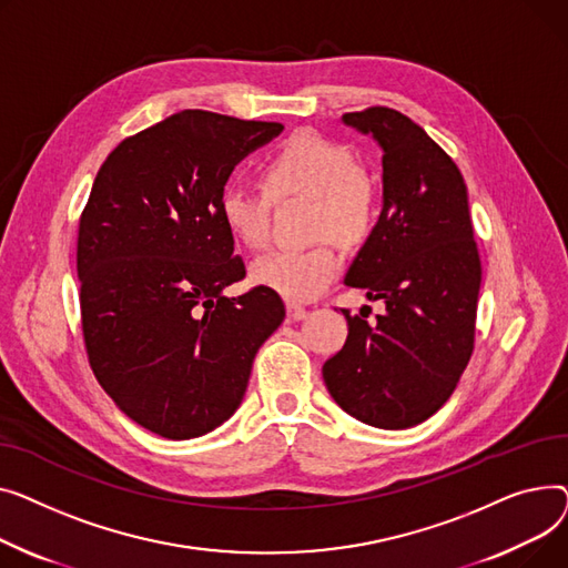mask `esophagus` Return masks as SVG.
<instances>
[{
  "label": "esophagus",
  "mask_w": 568,
  "mask_h": 568,
  "mask_svg": "<svg viewBox=\"0 0 568 568\" xmlns=\"http://www.w3.org/2000/svg\"><path fill=\"white\" fill-rule=\"evenodd\" d=\"M286 314H288V321H305L307 318V310L300 305H286Z\"/></svg>",
  "instance_id": "1"
}]
</instances>
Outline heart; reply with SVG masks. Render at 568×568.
I'll list each match as a JSON object with an SVG mask.
<instances>
[{"label":"heart","mask_w":568,"mask_h":568,"mask_svg":"<svg viewBox=\"0 0 568 568\" xmlns=\"http://www.w3.org/2000/svg\"><path fill=\"white\" fill-rule=\"evenodd\" d=\"M268 192L303 196L314 202L312 231L316 239L359 245L376 222V190L359 172L357 158L342 144L312 132L293 138L263 170ZM220 217L229 233L245 247L268 243V202L245 187H226L220 196ZM339 256L329 243L312 250H273L252 263L256 286L280 293L291 303H307L323 293L339 273Z\"/></svg>","instance_id":"heart-1"}]
</instances>
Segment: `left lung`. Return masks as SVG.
<instances>
[{
    "label": "left lung",
    "mask_w": 568,
    "mask_h": 568,
    "mask_svg": "<svg viewBox=\"0 0 568 568\" xmlns=\"http://www.w3.org/2000/svg\"><path fill=\"white\" fill-rule=\"evenodd\" d=\"M342 123L383 151V211L344 284L381 300L385 314L369 325L344 312L348 339L323 364V381L351 417L410 428L447 404L475 346L481 261L468 187L402 112L369 108Z\"/></svg>",
    "instance_id": "left-lung-1"
}]
</instances>
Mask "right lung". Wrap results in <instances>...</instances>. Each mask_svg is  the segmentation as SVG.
Wrapping results in <instances>:
<instances>
[{"mask_svg":"<svg viewBox=\"0 0 568 568\" xmlns=\"http://www.w3.org/2000/svg\"><path fill=\"white\" fill-rule=\"evenodd\" d=\"M282 123L183 110L123 140L100 166L78 236L89 364L116 408L170 440L239 410L252 362L286 312L245 277L220 196Z\"/></svg>","mask_w":568,"mask_h":568,"instance_id":"add662e5","label":"right lung"}]
</instances>
